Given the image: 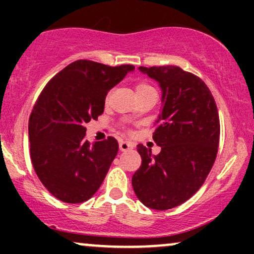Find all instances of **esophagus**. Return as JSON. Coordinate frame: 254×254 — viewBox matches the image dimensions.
<instances>
[{
  "instance_id": "34e87169",
  "label": "esophagus",
  "mask_w": 254,
  "mask_h": 254,
  "mask_svg": "<svg viewBox=\"0 0 254 254\" xmlns=\"http://www.w3.org/2000/svg\"><path fill=\"white\" fill-rule=\"evenodd\" d=\"M132 148V144L130 143V142H125V141H122L121 143H119V149L122 151H127Z\"/></svg>"
}]
</instances>
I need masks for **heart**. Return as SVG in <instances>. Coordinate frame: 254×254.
Instances as JSON below:
<instances>
[{"instance_id": "b5f03b06", "label": "heart", "mask_w": 254, "mask_h": 254, "mask_svg": "<svg viewBox=\"0 0 254 254\" xmlns=\"http://www.w3.org/2000/svg\"><path fill=\"white\" fill-rule=\"evenodd\" d=\"M148 89H151V87L148 86V84H145V83H139L136 86V93L143 92V90H148Z\"/></svg>"}]
</instances>
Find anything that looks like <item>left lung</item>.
I'll use <instances>...</instances> for the list:
<instances>
[{"mask_svg":"<svg viewBox=\"0 0 254 254\" xmlns=\"http://www.w3.org/2000/svg\"><path fill=\"white\" fill-rule=\"evenodd\" d=\"M161 88V110L150 148L137 145L142 165L132 177L137 198L145 206L167 210L193 196L216 159L220 121L216 103L206 84L176 65L139 66Z\"/></svg>","mask_w":254,"mask_h":254,"instance_id":"1","label":"left lung"}]
</instances>
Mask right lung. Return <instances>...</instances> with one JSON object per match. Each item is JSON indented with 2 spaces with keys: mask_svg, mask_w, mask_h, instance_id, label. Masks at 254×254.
Masks as SVG:
<instances>
[{
  "mask_svg": "<svg viewBox=\"0 0 254 254\" xmlns=\"http://www.w3.org/2000/svg\"><path fill=\"white\" fill-rule=\"evenodd\" d=\"M135 70L80 60L60 71L38 98L28 122L31 160L51 194L82 203L98 191L118 153L113 137L86 141L84 125L103 115L107 93Z\"/></svg>",
  "mask_w": 254,
  "mask_h": 254,
  "instance_id": "add662e5",
  "label": "right lung"
}]
</instances>
